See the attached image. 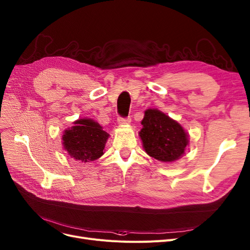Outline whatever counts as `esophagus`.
I'll list each match as a JSON object with an SVG mask.
<instances>
[{
	"instance_id": "1",
	"label": "esophagus",
	"mask_w": 250,
	"mask_h": 250,
	"mask_svg": "<svg viewBox=\"0 0 250 250\" xmlns=\"http://www.w3.org/2000/svg\"><path fill=\"white\" fill-rule=\"evenodd\" d=\"M129 123H130V118L129 117H127V118H122V117H120L117 120V124L120 125H129Z\"/></svg>"
}]
</instances>
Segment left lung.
Wrapping results in <instances>:
<instances>
[{
	"label": "left lung",
	"instance_id": "obj_1",
	"mask_svg": "<svg viewBox=\"0 0 250 250\" xmlns=\"http://www.w3.org/2000/svg\"><path fill=\"white\" fill-rule=\"evenodd\" d=\"M139 136L143 148L152 158L171 163L185 154L189 136L183 126L157 108H148L141 122Z\"/></svg>",
	"mask_w": 250,
	"mask_h": 250
}]
</instances>
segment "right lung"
Segmentation results:
<instances>
[{
	"instance_id": "add662e5",
	"label": "right lung",
	"mask_w": 250,
	"mask_h": 250,
	"mask_svg": "<svg viewBox=\"0 0 250 250\" xmlns=\"http://www.w3.org/2000/svg\"><path fill=\"white\" fill-rule=\"evenodd\" d=\"M74 125L63 130L62 136L63 150L71 158L81 163L100 158L104 154L103 150L109 134L92 118H79Z\"/></svg>"
}]
</instances>
